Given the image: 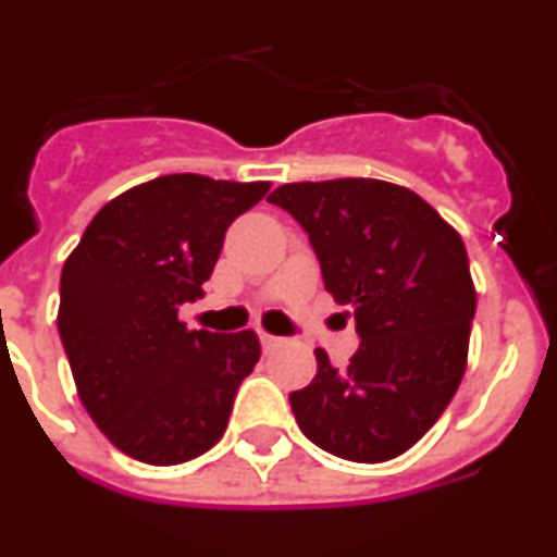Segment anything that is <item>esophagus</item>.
<instances>
[{
	"mask_svg": "<svg viewBox=\"0 0 557 557\" xmlns=\"http://www.w3.org/2000/svg\"><path fill=\"white\" fill-rule=\"evenodd\" d=\"M259 339H262V346L268 348V351H270V348L282 346V343H284L282 337H275V334H268V332H259Z\"/></svg>",
	"mask_w": 557,
	"mask_h": 557,
	"instance_id": "obj_1",
	"label": "esophagus"
}]
</instances>
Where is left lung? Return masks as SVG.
Returning a JSON list of instances; mask_svg holds the SVG:
<instances>
[{
	"mask_svg": "<svg viewBox=\"0 0 557 557\" xmlns=\"http://www.w3.org/2000/svg\"><path fill=\"white\" fill-rule=\"evenodd\" d=\"M270 203L309 234L323 284L351 304L359 348L289 393L314 446L354 462L405 455L444 416L469 359L476 289L460 234L407 186L376 178L284 184Z\"/></svg>",
	"mask_w": 557,
	"mask_h": 557,
	"instance_id": "obj_1",
	"label": "left lung"
}]
</instances>
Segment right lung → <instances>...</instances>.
I'll use <instances>...</instances> for the list:
<instances>
[{"label": "right lung", "instance_id": "obj_1", "mask_svg": "<svg viewBox=\"0 0 557 557\" xmlns=\"http://www.w3.org/2000/svg\"><path fill=\"white\" fill-rule=\"evenodd\" d=\"M268 189L161 175L108 200L63 264L58 332L77 396L133 460L186 462L228 426L259 337L186 329L178 307L203 295L228 225Z\"/></svg>", "mask_w": 557, "mask_h": 557}]
</instances>
